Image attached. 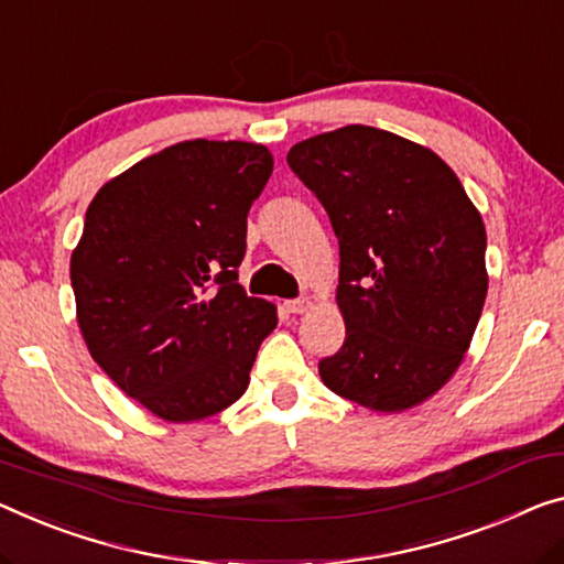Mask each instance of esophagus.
Returning <instances> with one entry per match:
<instances>
[{
  "label": "esophagus",
  "instance_id": "esophagus-1",
  "mask_svg": "<svg viewBox=\"0 0 564 564\" xmlns=\"http://www.w3.org/2000/svg\"><path fill=\"white\" fill-rule=\"evenodd\" d=\"M284 307H288V312H292V315H302V312H307L310 307H312V302L310 300H288L284 302Z\"/></svg>",
  "mask_w": 564,
  "mask_h": 564
}]
</instances>
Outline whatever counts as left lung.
Segmentation results:
<instances>
[{
  "label": "left lung",
  "instance_id": "8db88e82",
  "mask_svg": "<svg viewBox=\"0 0 564 564\" xmlns=\"http://www.w3.org/2000/svg\"><path fill=\"white\" fill-rule=\"evenodd\" d=\"M288 163L340 245L345 343L319 360V378L372 411L413 409L446 386L479 325L481 214L436 153L380 128L307 138Z\"/></svg>",
  "mask_w": 564,
  "mask_h": 564
}]
</instances>
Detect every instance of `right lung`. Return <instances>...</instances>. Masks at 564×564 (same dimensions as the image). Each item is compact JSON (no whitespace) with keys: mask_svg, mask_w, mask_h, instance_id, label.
<instances>
[{"mask_svg":"<svg viewBox=\"0 0 564 564\" xmlns=\"http://www.w3.org/2000/svg\"><path fill=\"white\" fill-rule=\"evenodd\" d=\"M272 166L259 143L196 138L138 161L88 206L70 259L77 325L112 383L163 421L239 401L276 327L237 272Z\"/></svg>","mask_w":564,"mask_h":564,"instance_id":"right-lung-1","label":"right lung"}]
</instances>
